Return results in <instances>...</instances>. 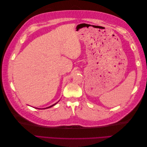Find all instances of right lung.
<instances>
[{
    "label": "right lung",
    "instance_id": "add662e5",
    "mask_svg": "<svg viewBox=\"0 0 147 147\" xmlns=\"http://www.w3.org/2000/svg\"><path fill=\"white\" fill-rule=\"evenodd\" d=\"M59 102V101H58ZM57 102H56V103H55V104H53L52 105H51V106H50V107H47V108H44V109H48V108H50V107H53V106H54L55 105H56ZM35 109H38V108H35Z\"/></svg>",
    "mask_w": 147,
    "mask_h": 147
}]
</instances>
